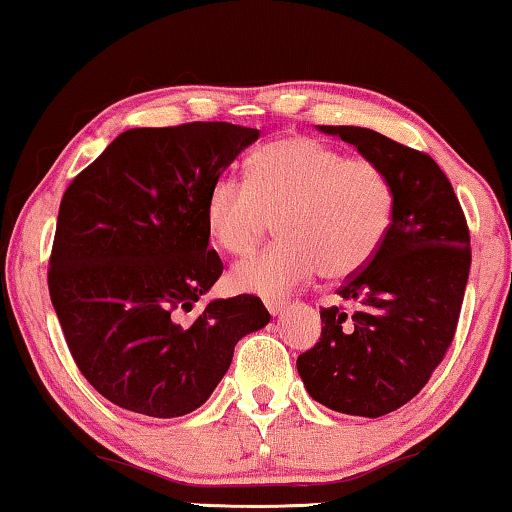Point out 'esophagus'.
<instances>
[{
	"mask_svg": "<svg viewBox=\"0 0 512 512\" xmlns=\"http://www.w3.org/2000/svg\"><path fill=\"white\" fill-rule=\"evenodd\" d=\"M264 305L271 315H278V312H282V308H285V299H273V296H266Z\"/></svg>",
	"mask_w": 512,
	"mask_h": 512,
	"instance_id": "esophagus-1",
	"label": "esophagus"
}]
</instances>
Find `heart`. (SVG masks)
Listing matches in <instances>:
<instances>
[{
    "label": "heart",
    "mask_w": 512,
    "mask_h": 512,
    "mask_svg": "<svg viewBox=\"0 0 512 512\" xmlns=\"http://www.w3.org/2000/svg\"><path fill=\"white\" fill-rule=\"evenodd\" d=\"M395 188L368 158L310 137L264 144L248 163V181L218 174L204 202L211 241L248 255L276 218L280 241L230 271L239 292L280 296L319 271L340 280L365 269L393 225Z\"/></svg>",
    "instance_id": "b5f03b06"
}]
</instances>
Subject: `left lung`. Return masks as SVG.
Returning a JSON list of instances; mask_svg holds the SVG:
<instances>
[{"label": "left lung", "instance_id": "obj_1", "mask_svg": "<svg viewBox=\"0 0 512 512\" xmlns=\"http://www.w3.org/2000/svg\"><path fill=\"white\" fill-rule=\"evenodd\" d=\"M381 165L395 188L393 225L372 262L340 285L352 303L322 308V335L296 358L308 393L349 416L400 409L444 361L469 280V227L434 160L370 128L319 126Z\"/></svg>", "mask_w": 512, "mask_h": 512}]
</instances>
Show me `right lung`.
<instances>
[{
	"label": "right lung",
	"instance_id": "obj_1",
	"mask_svg": "<svg viewBox=\"0 0 512 512\" xmlns=\"http://www.w3.org/2000/svg\"><path fill=\"white\" fill-rule=\"evenodd\" d=\"M257 137L227 121L131 128L61 197L50 299L75 365L117 407L190 414L236 342L269 324L253 294L188 317L223 273L204 220L209 186Z\"/></svg>",
	"mask_w": 512,
	"mask_h": 512
}]
</instances>
